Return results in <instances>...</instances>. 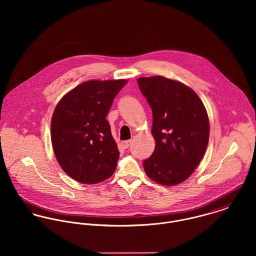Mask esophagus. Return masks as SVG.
<instances>
[{"label": "esophagus", "mask_w": 256, "mask_h": 256, "mask_svg": "<svg viewBox=\"0 0 256 256\" xmlns=\"http://www.w3.org/2000/svg\"><path fill=\"white\" fill-rule=\"evenodd\" d=\"M130 144H131V141L130 140H128V141H123V142H121V146L123 148H128L129 146H130Z\"/></svg>", "instance_id": "1"}]
</instances>
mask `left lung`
I'll list each match as a JSON object with an SVG mask.
<instances>
[{"label":"left lung","mask_w":256,"mask_h":256,"mask_svg":"<svg viewBox=\"0 0 256 256\" xmlns=\"http://www.w3.org/2000/svg\"><path fill=\"white\" fill-rule=\"evenodd\" d=\"M137 82L152 112L156 146L143 162L146 176L166 186L183 182L200 164L208 146L206 108L192 88L178 80L154 76Z\"/></svg>","instance_id":"left-lung-1"}]
</instances>
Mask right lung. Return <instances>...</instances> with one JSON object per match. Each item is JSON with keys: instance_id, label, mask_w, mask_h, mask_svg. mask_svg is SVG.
<instances>
[{"instance_id": "add662e5", "label": "right lung", "mask_w": 256, "mask_h": 256, "mask_svg": "<svg viewBox=\"0 0 256 256\" xmlns=\"http://www.w3.org/2000/svg\"><path fill=\"white\" fill-rule=\"evenodd\" d=\"M126 80H88L66 94L52 115L51 141L62 170L84 184L102 182L116 170L119 150L106 120Z\"/></svg>"}]
</instances>
